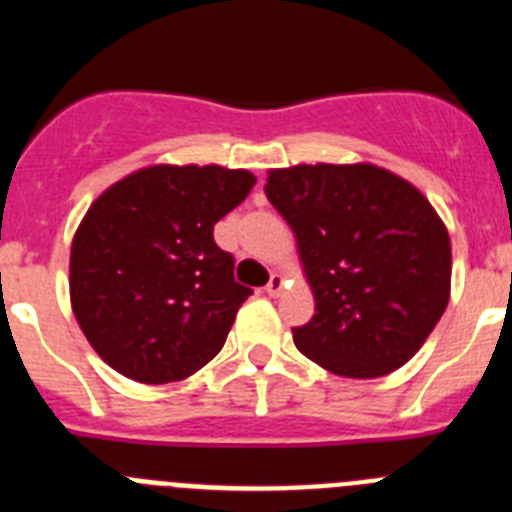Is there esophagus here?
Masks as SVG:
<instances>
[{"mask_svg":"<svg viewBox=\"0 0 512 512\" xmlns=\"http://www.w3.org/2000/svg\"><path fill=\"white\" fill-rule=\"evenodd\" d=\"M282 289H284V277H282V274H271L269 284H266V287H264L266 295H269V297H279V295H282Z\"/></svg>","mask_w":512,"mask_h":512,"instance_id":"1","label":"esophagus"}]
</instances>
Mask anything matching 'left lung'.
I'll return each mask as SVG.
<instances>
[{
  "mask_svg": "<svg viewBox=\"0 0 512 512\" xmlns=\"http://www.w3.org/2000/svg\"><path fill=\"white\" fill-rule=\"evenodd\" d=\"M264 192L295 233L315 297L295 346L338 377L408 364L451 292V241L431 202L374 164L274 169Z\"/></svg>",
  "mask_w": 512,
  "mask_h": 512,
  "instance_id": "1",
  "label": "left lung"
}]
</instances>
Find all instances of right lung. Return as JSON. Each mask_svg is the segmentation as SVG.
I'll use <instances>...</instances> for the list:
<instances>
[{
	"label": "right lung",
	"instance_id": "add662e5",
	"mask_svg": "<svg viewBox=\"0 0 512 512\" xmlns=\"http://www.w3.org/2000/svg\"><path fill=\"white\" fill-rule=\"evenodd\" d=\"M253 174L223 166H148L102 192L71 243V307L92 348L122 377L179 382L223 348L251 289L217 246L220 217Z\"/></svg>",
	"mask_w": 512,
	"mask_h": 512
}]
</instances>
